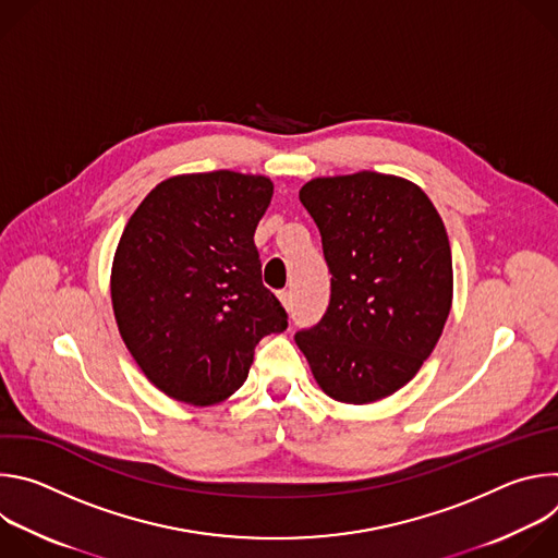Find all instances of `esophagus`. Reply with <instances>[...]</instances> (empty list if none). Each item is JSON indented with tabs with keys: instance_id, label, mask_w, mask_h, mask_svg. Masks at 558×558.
<instances>
[{
	"instance_id": "esophagus-1",
	"label": "esophagus",
	"mask_w": 558,
	"mask_h": 558,
	"mask_svg": "<svg viewBox=\"0 0 558 558\" xmlns=\"http://www.w3.org/2000/svg\"><path fill=\"white\" fill-rule=\"evenodd\" d=\"M278 298H280V302L284 304V308H291V306H293V291H291V289L278 291Z\"/></svg>"
}]
</instances>
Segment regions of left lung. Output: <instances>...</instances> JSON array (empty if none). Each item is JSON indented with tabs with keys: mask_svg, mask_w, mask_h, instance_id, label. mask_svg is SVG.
Segmentation results:
<instances>
[{
	"mask_svg": "<svg viewBox=\"0 0 558 558\" xmlns=\"http://www.w3.org/2000/svg\"><path fill=\"white\" fill-rule=\"evenodd\" d=\"M300 203L323 235L331 300L295 344L333 400L377 402L417 375L444 331L452 304L446 227L422 187L366 170L313 179Z\"/></svg>",
	"mask_w": 558,
	"mask_h": 558,
	"instance_id": "1",
	"label": "left lung"
}]
</instances>
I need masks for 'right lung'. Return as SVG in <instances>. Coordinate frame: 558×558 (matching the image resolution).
Listing matches in <instances>:
<instances>
[{
  "instance_id": "right-lung-1",
  "label": "right lung",
  "mask_w": 558,
  "mask_h": 558,
  "mask_svg": "<svg viewBox=\"0 0 558 558\" xmlns=\"http://www.w3.org/2000/svg\"><path fill=\"white\" fill-rule=\"evenodd\" d=\"M271 196L267 177L181 174L158 183L121 233L110 278L119 333L145 377L179 402L227 400L256 344L287 329L254 245Z\"/></svg>"
}]
</instances>
